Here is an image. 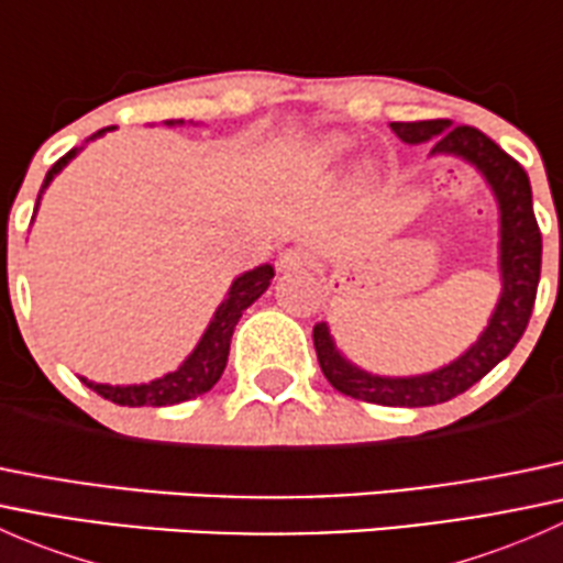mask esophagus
Masks as SVG:
<instances>
[{"label": "esophagus", "mask_w": 563, "mask_h": 563, "mask_svg": "<svg viewBox=\"0 0 563 563\" xmlns=\"http://www.w3.org/2000/svg\"><path fill=\"white\" fill-rule=\"evenodd\" d=\"M308 264H310V255L305 253V250H299V247L286 250V253H280V258H277V269L286 272V275L305 269Z\"/></svg>", "instance_id": "obj_1"}]
</instances>
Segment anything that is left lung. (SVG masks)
<instances>
[{"mask_svg": "<svg viewBox=\"0 0 563 563\" xmlns=\"http://www.w3.org/2000/svg\"><path fill=\"white\" fill-rule=\"evenodd\" d=\"M402 144H428L430 157H455L468 163L485 179L498 209V283L501 294L479 338L446 365L417 376H382L351 362L334 343L327 321L313 327V345L323 376L334 389L378 406H435L463 395L493 371L523 338L542 266V236L531 203V181L518 161L496 141L468 124L446 119L430 122H391Z\"/></svg>", "mask_w": 563, "mask_h": 563, "instance_id": "obj_1", "label": "left lung"}]
</instances>
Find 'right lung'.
Listing matches in <instances>:
<instances>
[{"label":"right lung","mask_w":563,"mask_h":563,"mask_svg":"<svg viewBox=\"0 0 563 563\" xmlns=\"http://www.w3.org/2000/svg\"><path fill=\"white\" fill-rule=\"evenodd\" d=\"M166 124L168 128H179V124H185V119H166ZM108 130L113 128L98 130V133L89 135L81 146H73L65 157H59V161L51 166V172L45 174L43 187H40L37 192L35 214L40 209V201H43V192L48 190L51 181L65 172L67 163L76 161V157L81 155L84 146H87L89 141L103 139ZM35 214H32V220H35ZM272 277H275V266L272 264H261L255 266V269H247L242 272V275H236L234 280H231L229 291H225L223 302L214 308L207 329H203V334L198 338L196 349L181 360V365L176 367V371L166 373V376L152 378V382H144V384H98V382H89V378L84 376L81 382L92 391H98L100 397H106V400L117 402V406H130V408L176 406V402H185L198 395H207V391L220 382V376H223L225 362H229L231 334H234L236 321H240L242 313H245L250 305H253L266 288H269Z\"/></svg>","instance_id":"1"}]
</instances>
